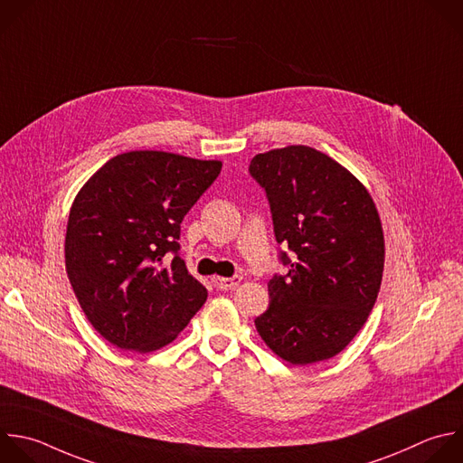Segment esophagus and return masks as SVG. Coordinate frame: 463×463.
<instances>
[{
  "label": "esophagus",
  "instance_id": "obj_1",
  "mask_svg": "<svg viewBox=\"0 0 463 463\" xmlns=\"http://www.w3.org/2000/svg\"><path fill=\"white\" fill-rule=\"evenodd\" d=\"M213 281H214V287H216V288H220V290H227V288L236 287V285L241 281V276H232V278L214 276V278H213Z\"/></svg>",
  "mask_w": 463,
  "mask_h": 463
}]
</instances>
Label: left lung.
I'll return each instance as SVG.
<instances>
[{
	"instance_id": "obj_1",
	"label": "left lung",
	"mask_w": 463,
	"mask_h": 463,
	"mask_svg": "<svg viewBox=\"0 0 463 463\" xmlns=\"http://www.w3.org/2000/svg\"><path fill=\"white\" fill-rule=\"evenodd\" d=\"M250 176L265 191L287 274L269 279L261 340L292 365L342 353L367 322L382 285L385 243L367 189L327 154L288 145L256 154Z\"/></svg>"
}]
</instances>
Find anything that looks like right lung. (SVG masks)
Listing matches in <instances>:
<instances>
[{
    "mask_svg": "<svg viewBox=\"0 0 463 463\" xmlns=\"http://www.w3.org/2000/svg\"><path fill=\"white\" fill-rule=\"evenodd\" d=\"M220 171L216 160L130 150L78 193L65 236L67 276L87 320L112 345L162 349L202 309L207 288L178 254L180 225Z\"/></svg>",
    "mask_w": 463,
    "mask_h": 463,
    "instance_id": "right-lung-1",
    "label": "right lung"
}]
</instances>
